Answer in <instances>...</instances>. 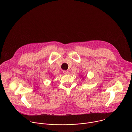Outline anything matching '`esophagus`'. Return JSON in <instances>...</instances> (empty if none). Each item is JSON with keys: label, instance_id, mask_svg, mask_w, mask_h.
Masks as SVG:
<instances>
[{"label": "esophagus", "instance_id": "1", "mask_svg": "<svg viewBox=\"0 0 132 132\" xmlns=\"http://www.w3.org/2000/svg\"><path fill=\"white\" fill-rule=\"evenodd\" d=\"M63 73L65 74V75H68V74H69V71H67V70H64V71H63Z\"/></svg>", "mask_w": 132, "mask_h": 132}]
</instances>
